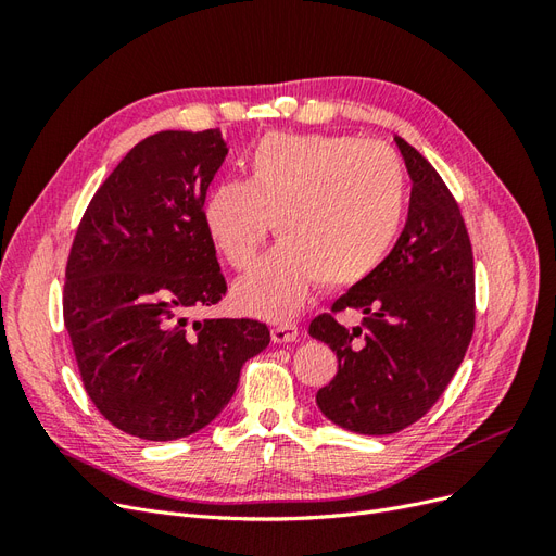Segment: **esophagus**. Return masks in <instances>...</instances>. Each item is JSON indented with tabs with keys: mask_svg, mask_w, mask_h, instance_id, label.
I'll list each match as a JSON object with an SVG mask.
<instances>
[{
	"mask_svg": "<svg viewBox=\"0 0 556 556\" xmlns=\"http://www.w3.org/2000/svg\"><path fill=\"white\" fill-rule=\"evenodd\" d=\"M299 336V327L292 323H282L271 329V341L274 343H294Z\"/></svg>",
	"mask_w": 556,
	"mask_h": 556,
	"instance_id": "34e87169",
	"label": "esophagus"
}]
</instances>
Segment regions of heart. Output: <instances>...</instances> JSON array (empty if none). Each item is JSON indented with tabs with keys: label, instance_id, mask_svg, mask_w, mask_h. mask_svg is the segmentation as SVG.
<instances>
[{
	"label": "heart",
	"instance_id": "heart-1",
	"mask_svg": "<svg viewBox=\"0 0 556 556\" xmlns=\"http://www.w3.org/2000/svg\"><path fill=\"white\" fill-rule=\"evenodd\" d=\"M406 180L392 148L336 134L271 131L250 150L245 180L204 201L213 245L233 268L255 260L268 233L280 243L233 285V304L290 319L315 282L350 288L371 276L399 237Z\"/></svg>",
	"mask_w": 556,
	"mask_h": 556
}]
</instances>
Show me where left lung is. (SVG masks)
Masks as SVG:
<instances>
[{
  "label": "left lung",
  "instance_id": "1",
  "mask_svg": "<svg viewBox=\"0 0 556 556\" xmlns=\"http://www.w3.org/2000/svg\"><path fill=\"white\" fill-rule=\"evenodd\" d=\"M413 180L408 220L376 271L336 301L364 313L345 329L317 315L308 333L339 357L317 408L348 431L387 435L427 415L457 374L476 325L473 250L439 172L394 137Z\"/></svg>",
  "mask_w": 556,
  "mask_h": 556
}]
</instances>
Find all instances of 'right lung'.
I'll use <instances>...</instances> for the list:
<instances>
[{
	"mask_svg": "<svg viewBox=\"0 0 556 556\" xmlns=\"http://www.w3.org/2000/svg\"><path fill=\"white\" fill-rule=\"evenodd\" d=\"M227 157L217 129L157 131L134 146L78 225L64 327L80 380L113 427L185 439L220 415L241 366L271 331L257 319H197L227 292L204 201Z\"/></svg>",
	"mask_w": 556,
	"mask_h": 556,
	"instance_id": "1",
	"label": "right lung"
}]
</instances>
